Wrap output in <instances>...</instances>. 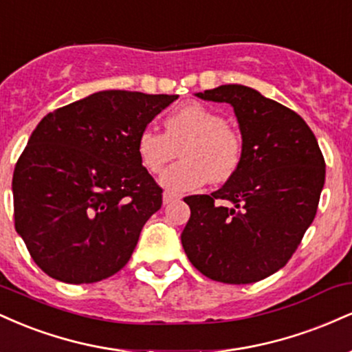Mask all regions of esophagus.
I'll use <instances>...</instances> for the list:
<instances>
[{"instance_id": "obj_1", "label": "esophagus", "mask_w": 352, "mask_h": 352, "mask_svg": "<svg viewBox=\"0 0 352 352\" xmlns=\"http://www.w3.org/2000/svg\"><path fill=\"white\" fill-rule=\"evenodd\" d=\"M162 200H164V205H168L172 204V201L179 200V195H175V193H170V192H164Z\"/></svg>"}]
</instances>
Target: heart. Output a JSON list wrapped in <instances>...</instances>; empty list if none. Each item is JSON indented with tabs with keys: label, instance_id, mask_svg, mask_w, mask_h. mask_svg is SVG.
Wrapping results in <instances>:
<instances>
[{
	"label": "heart",
	"instance_id": "b5f03b06",
	"mask_svg": "<svg viewBox=\"0 0 352 352\" xmlns=\"http://www.w3.org/2000/svg\"><path fill=\"white\" fill-rule=\"evenodd\" d=\"M179 151L180 162L167 168L159 180L164 190L175 195L193 192L208 180L227 182L240 167L243 142L220 112L188 102L165 119V132L145 127L137 137V155L151 173L162 172Z\"/></svg>",
	"mask_w": 352,
	"mask_h": 352
}]
</instances>
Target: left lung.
I'll use <instances>...</instances> for the list:
<instances>
[{
	"label": "left lung",
	"mask_w": 352,
	"mask_h": 352,
	"mask_svg": "<svg viewBox=\"0 0 352 352\" xmlns=\"http://www.w3.org/2000/svg\"><path fill=\"white\" fill-rule=\"evenodd\" d=\"M195 96L233 107L243 155L223 187L184 199L182 246L210 280L260 281L288 263L313 223L324 159L302 117L256 89L225 84Z\"/></svg>",
	"instance_id": "left-lung-1"
}]
</instances>
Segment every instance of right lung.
Segmentation results:
<instances>
[{
    "label": "right lung",
    "mask_w": 352,
    "mask_h": 352,
    "mask_svg": "<svg viewBox=\"0 0 352 352\" xmlns=\"http://www.w3.org/2000/svg\"><path fill=\"white\" fill-rule=\"evenodd\" d=\"M179 96L99 91L43 117L13 173L14 227L54 280L96 283L124 268L162 188L137 137Z\"/></svg>",
    "instance_id": "add662e5"
}]
</instances>
